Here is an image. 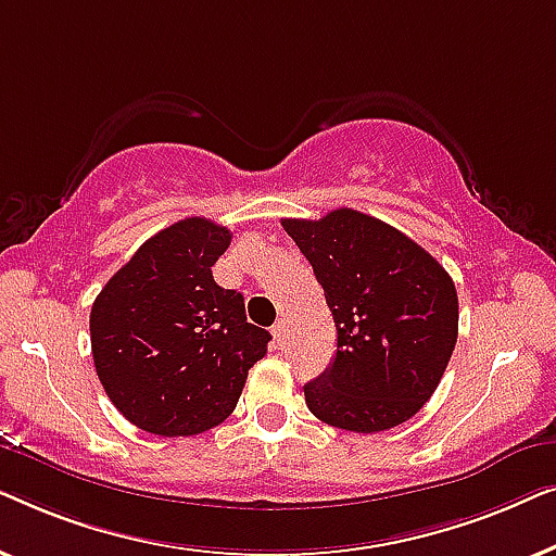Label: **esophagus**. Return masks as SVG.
<instances>
[{
	"instance_id": "obj_1",
	"label": "esophagus",
	"mask_w": 556,
	"mask_h": 556,
	"mask_svg": "<svg viewBox=\"0 0 556 556\" xmlns=\"http://www.w3.org/2000/svg\"><path fill=\"white\" fill-rule=\"evenodd\" d=\"M273 337H276L278 344H283V339H286V321H278L276 326H273Z\"/></svg>"
}]
</instances>
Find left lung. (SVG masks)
Wrapping results in <instances>:
<instances>
[{
    "mask_svg": "<svg viewBox=\"0 0 556 556\" xmlns=\"http://www.w3.org/2000/svg\"><path fill=\"white\" fill-rule=\"evenodd\" d=\"M324 288L337 326L331 367L303 387L318 420L382 432L438 390L458 339V293L428 250L397 227L341 207L280 219Z\"/></svg>",
    "mask_w": 556,
    "mask_h": 556,
    "instance_id": "8db88e82",
    "label": "left lung"
}]
</instances>
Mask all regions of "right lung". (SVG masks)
Segmentation results:
<instances>
[{"mask_svg":"<svg viewBox=\"0 0 556 556\" xmlns=\"http://www.w3.org/2000/svg\"><path fill=\"white\" fill-rule=\"evenodd\" d=\"M230 240L212 219H179L143 242L93 301L98 379L136 428L162 438L215 428L268 352L270 333L248 324L242 293L212 278Z\"/></svg>","mask_w":556,"mask_h":556,"instance_id":"add662e5","label":"right lung"}]
</instances>
